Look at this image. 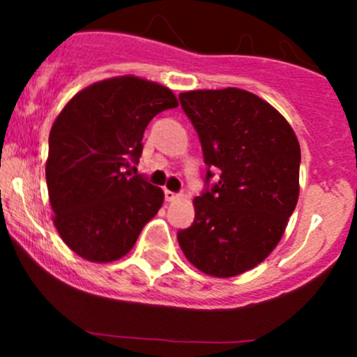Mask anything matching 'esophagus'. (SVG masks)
Instances as JSON below:
<instances>
[{
    "mask_svg": "<svg viewBox=\"0 0 357 357\" xmlns=\"http://www.w3.org/2000/svg\"><path fill=\"white\" fill-rule=\"evenodd\" d=\"M164 193H165V200H167V202H174V200L181 199V195H179V193L171 192V190H165Z\"/></svg>",
    "mask_w": 357,
    "mask_h": 357,
    "instance_id": "34e87169",
    "label": "esophagus"
}]
</instances>
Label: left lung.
<instances>
[{
  "instance_id": "1",
  "label": "left lung",
  "mask_w": 357,
  "mask_h": 357,
  "mask_svg": "<svg viewBox=\"0 0 357 357\" xmlns=\"http://www.w3.org/2000/svg\"><path fill=\"white\" fill-rule=\"evenodd\" d=\"M179 100L205 164L221 171L193 199L195 221L178 233L179 247L205 275L238 276L261 264L285 233L298 200V139L275 107L245 89H197Z\"/></svg>"
}]
</instances>
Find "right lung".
<instances>
[{"label":"right lung","instance_id":"add662e5","mask_svg":"<svg viewBox=\"0 0 357 357\" xmlns=\"http://www.w3.org/2000/svg\"><path fill=\"white\" fill-rule=\"evenodd\" d=\"M174 107L178 100L167 86L119 75L81 89L56 115L46 185L53 225L79 257H124L162 207L164 192L131 176L129 167L142 155L149 122Z\"/></svg>","mask_w":357,"mask_h":357}]
</instances>
